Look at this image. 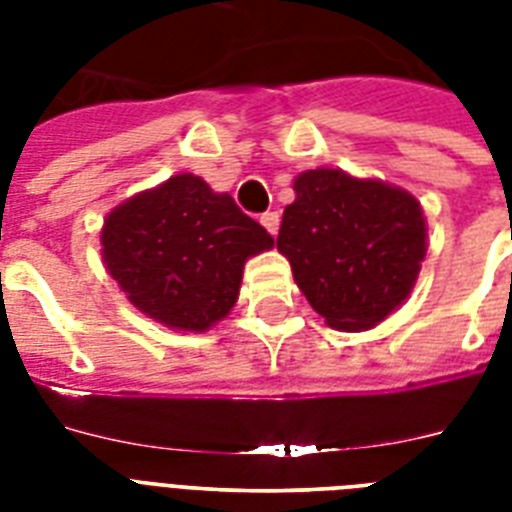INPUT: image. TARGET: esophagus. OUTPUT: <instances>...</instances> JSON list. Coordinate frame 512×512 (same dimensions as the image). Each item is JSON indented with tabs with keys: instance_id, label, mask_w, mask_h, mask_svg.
Instances as JSON below:
<instances>
[{
	"instance_id": "obj_1",
	"label": "esophagus",
	"mask_w": 512,
	"mask_h": 512,
	"mask_svg": "<svg viewBox=\"0 0 512 512\" xmlns=\"http://www.w3.org/2000/svg\"><path fill=\"white\" fill-rule=\"evenodd\" d=\"M260 223L265 225V231L271 233V236H276V233H279V223H281L279 212H263V215H260Z\"/></svg>"
}]
</instances>
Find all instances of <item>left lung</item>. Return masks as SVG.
<instances>
[{"mask_svg":"<svg viewBox=\"0 0 512 512\" xmlns=\"http://www.w3.org/2000/svg\"><path fill=\"white\" fill-rule=\"evenodd\" d=\"M281 217L279 247L297 287L329 327L369 329L412 292L425 217L412 193L340 170H308Z\"/></svg>","mask_w":512,"mask_h":512,"instance_id":"8db88e82","label":"left lung"}]
</instances>
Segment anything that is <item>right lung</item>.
<instances>
[{"instance_id": "right-lung-1", "label": "right lung", "mask_w": 512, "mask_h": 512, "mask_svg": "<svg viewBox=\"0 0 512 512\" xmlns=\"http://www.w3.org/2000/svg\"><path fill=\"white\" fill-rule=\"evenodd\" d=\"M103 260L138 311L183 332L228 316L247 257L273 247L271 233L228 193L175 175L106 217Z\"/></svg>"}]
</instances>
